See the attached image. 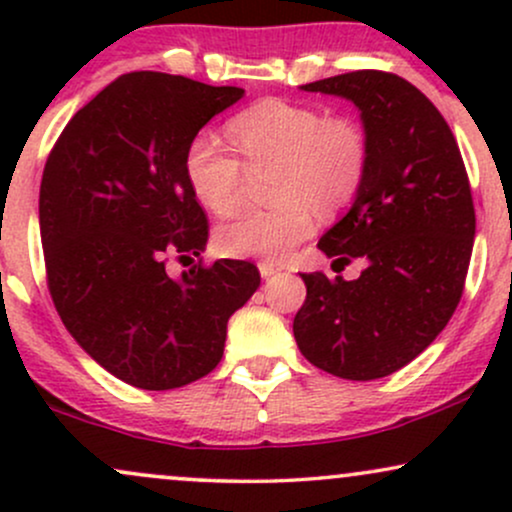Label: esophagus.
Returning a JSON list of instances; mask_svg holds the SVG:
<instances>
[{
	"mask_svg": "<svg viewBox=\"0 0 512 512\" xmlns=\"http://www.w3.org/2000/svg\"><path fill=\"white\" fill-rule=\"evenodd\" d=\"M257 269H260L262 279H269V276H274L276 272H281L279 264H276V262H269V260H264V262L257 264Z\"/></svg>",
	"mask_w": 512,
	"mask_h": 512,
	"instance_id": "34e87169",
	"label": "esophagus"
}]
</instances>
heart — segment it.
Returning a JSON list of instances; mask_svg holds the SVG:
<instances>
[{
	"label": "heart",
	"instance_id": "b5f03b06",
	"mask_svg": "<svg viewBox=\"0 0 512 512\" xmlns=\"http://www.w3.org/2000/svg\"><path fill=\"white\" fill-rule=\"evenodd\" d=\"M228 137L250 168L276 166L269 209L238 211L216 228V248L228 257H284L315 228V209L334 214L361 190L370 146L351 117H325L317 108L262 101L228 120ZM243 161L219 137L199 132L185 151V178L214 214L236 207Z\"/></svg>",
	"mask_w": 512,
	"mask_h": 512
}]
</instances>
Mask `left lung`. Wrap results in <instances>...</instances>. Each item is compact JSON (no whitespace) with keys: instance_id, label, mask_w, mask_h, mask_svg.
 <instances>
[{"instance_id":"obj_1","label":"left lung","mask_w":512,"mask_h":512,"mask_svg":"<svg viewBox=\"0 0 512 512\" xmlns=\"http://www.w3.org/2000/svg\"><path fill=\"white\" fill-rule=\"evenodd\" d=\"M346 98L366 129L370 158L354 202L317 248L361 276L301 274L305 303L293 317L298 349L346 380H375L414 361L460 303L474 245V204L448 122L409 81L351 72L301 86Z\"/></svg>"}]
</instances>
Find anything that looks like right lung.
I'll return each instance as SVG.
<instances>
[{
    "label": "right lung",
    "mask_w": 512,
    "mask_h": 512,
    "mask_svg": "<svg viewBox=\"0 0 512 512\" xmlns=\"http://www.w3.org/2000/svg\"><path fill=\"white\" fill-rule=\"evenodd\" d=\"M238 86L161 72L117 76L76 113L45 163L40 238L64 327L98 366L142 390H173L219 366L228 320L260 286L255 264L195 262L207 216L185 151Z\"/></svg>",
    "instance_id": "right-lung-1"
}]
</instances>
